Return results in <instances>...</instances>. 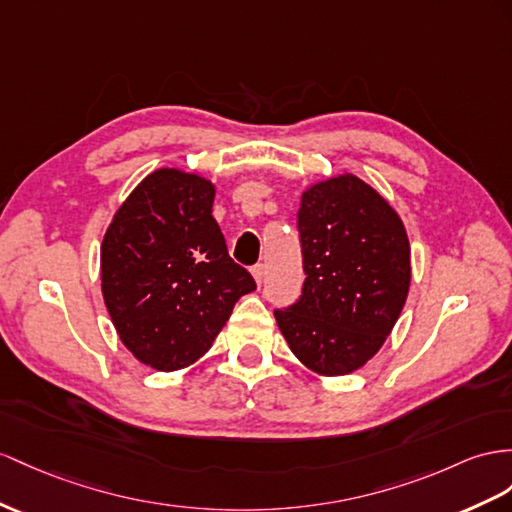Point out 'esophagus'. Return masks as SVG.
Instances as JSON below:
<instances>
[{
    "instance_id": "1",
    "label": "esophagus",
    "mask_w": 512,
    "mask_h": 512,
    "mask_svg": "<svg viewBox=\"0 0 512 512\" xmlns=\"http://www.w3.org/2000/svg\"><path fill=\"white\" fill-rule=\"evenodd\" d=\"M253 277H255L257 285L264 283V277H266V266H264V264H257V266H253Z\"/></svg>"
}]
</instances>
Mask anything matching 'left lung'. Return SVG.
Here are the masks:
<instances>
[{"mask_svg":"<svg viewBox=\"0 0 512 512\" xmlns=\"http://www.w3.org/2000/svg\"><path fill=\"white\" fill-rule=\"evenodd\" d=\"M298 231L307 274L303 294L274 318L309 370L350 374L381 350L406 303V229L381 194L346 173L303 192Z\"/></svg>","mask_w":512,"mask_h":512,"instance_id":"1","label":"left lung"}]
</instances>
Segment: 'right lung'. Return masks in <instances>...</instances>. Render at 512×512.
I'll return each mask as SVG.
<instances>
[{
  "label": "right lung",
  "mask_w": 512,
  "mask_h": 512,
  "mask_svg": "<svg viewBox=\"0 0 512 512\" xmlns=\"http://www.w3.org/2000/svg\"><path fill=\"white\" fill-rule=\"evenodd\" d=\"M214 183L179 168L144 177L101 244V292L140 363L175 372L212 348L255 279L229 257L212 216Z\"/></svg>",
  "instance_id": "1"
}]
</instances>
